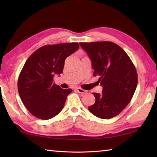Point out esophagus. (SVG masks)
<instances>
[{
  "label": "esophagus",
  "mask_w": 157,
  "mask_h": 157,
  "mask_svg": "<svg viewBox=\"0 0 157 157\" xmlns=\"http://www.w3.org/2000/svg\"><path fill=\"white\" fill-rule=\"evenodd\" d=\"M76 90L78 91L79 93H80V94H86L87 91L85 90H83L81 88H76Z\"/></svg>",
  "instance_id": "esophagus-1"
}]
</instances>
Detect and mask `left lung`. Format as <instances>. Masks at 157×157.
<instances>
[{
  "label": "left lung",
  "instance_id": "obj_1",
  "mask_svg": "<svg viewBox=\"0 0 157 157\" xmlns=\"http://www.w3.org/2000/svg\"><path fill=\"white\" fill-rule=\"evenodd\" d=\"M92 62L94 76L102 86L101 94L92 93L95 103L88 110L101 119L119 115L131 101L138 84L137 71L127 53L112 42H80Z\"/></svg>",
  "mask_w": 157,
  "mask_h": 157
}]
</instances>
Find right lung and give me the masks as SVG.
Here are the masks:
<instances>
[{"label":"right lung","instance_id":"right-lung-1","mask_svg":"<svg viewBox=\"0 0 157 157\" xmlns=\"http://www.w3.org/2000/svg\"><path fill=\"white\" fill-rule=\"evenodd\" d=\"M79 48L78 42L46 45L29 56L20 73L17 88L23 105L36 117L47 120L61 111L71 89L53 82L63 73L65 59Z\"/></svg>","mask_w":157,"mask_h":157}]
</instances>
